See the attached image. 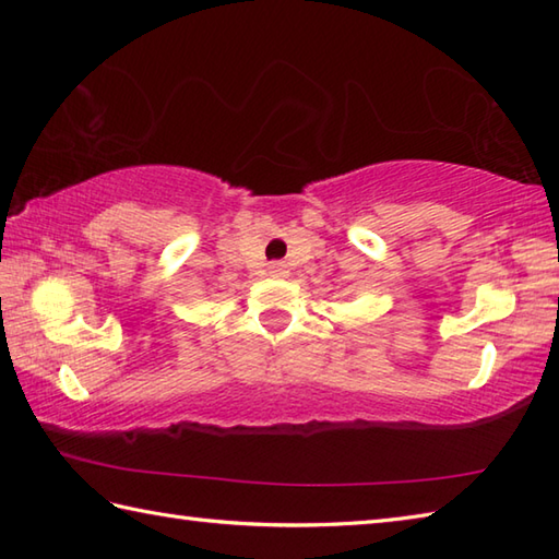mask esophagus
I'll return each instance as SVG.
<instances>
[{"instance_id":"34e87169","label":"esophagus","mask_w":559,"mask_h":559,"mask_svg":"<svg viewBox=\"0 0 559 559\" xmlns=\"http://www.w3.org/2000/svg\"><path fill=\"white\" fill-rule=\"evenodd\" d=\"M269 273H273V276H283V273H286V264H281V261H273V264H269Z\"/></svg>"}]
</instances>
